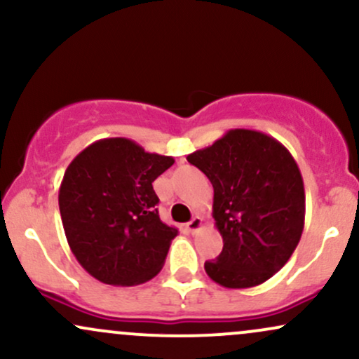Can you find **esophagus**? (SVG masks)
I'll list each match as a JSON object with an SVG mask.
<instances>
[{
  "instance_id": "34e87169",
  "label": "esophagus",
  "mask_w": 359,
  "mask_h": 359,
  "mask_svg": "<svg viewBox=\"0 0 359 359\" xmlns=\"http://www.w3.org/2000/svg\"><path fill=\"white\" fill-rule=\"evenodd\" d=\"M201 228H203V217L194 216L192 219L187 222V229H189V231H191V233H197Z\"/></svg>"
}]
</instances>
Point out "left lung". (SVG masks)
<instances>
[{"mask_svg":"<svg viewBox=\"0 0 359 359\" xmlns=\"http://www.w3.org/2000/svg\"><path fill=\"white\" fill-rule=\"evenodd\" d=\"M187 162L214 189L212 217L221 255L205 273L226 288H250L273 277L297 248L306 217L304 180L294 156L262 131L229 130Z\"/></svg>","mask_w":359,"mask_h":359,"instance_id":"1","label":"left lung"}]
</instances>
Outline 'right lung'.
<instances>
[{"mask_svg":"<svg viewBox=\"0 0 359 359\" xmlns=\"http://www.w3.org/2000/svg\"><path fill=\"white\" fill-rule=\"evenodd\" d=\"M174 165L128 138L97 140L69 163L59 191L65 238L81 266L108 285L162 270L179 229L160 221L154 180Z\"/></svg>","mask_w":359,"mask_h":359,"instance_id":"obj_1","label":"right lung"}]
</instances>
